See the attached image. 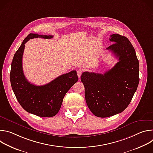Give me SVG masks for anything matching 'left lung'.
<instances>
[{
	"label": "left lung",
	"instance_id": "8db88e82",
	"mask_svg": "<svg viewBox=\"0 0 153 153\" xmlns=\"http://www.w3.org/2000/svg\"><path fill=\"white\" fill-rule=\"evenodd\" d=\"M50 39L53 36L30 33L23 40L15 53L10 74L13 91L24 110L39 117H49L56 116L60 110V100L62 96L77 82L76 71L60 75L50 83L37 86L28 81L22 67V57L25 44L34 38Z\"/></svg>",
	"mask_w": 153,
	"mask_h": 153
}]
</instances>
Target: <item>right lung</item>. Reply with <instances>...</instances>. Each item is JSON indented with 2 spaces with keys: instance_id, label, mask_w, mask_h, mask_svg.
I'll use <instances>...</instances> for the list:
<instances>
[{
  "instance_id": "add662e5",
  "label": "right lung",
  "mask_w": 153,
  "mask_h": 153,
  "mask_svg": "<svg viewBox=\"0 0 153 153\" xmlns=\"http://www.w3.org/2000/svg\"><path fill=\"white\" fill-rule=\"evenodd\" d=\"M110 41L113 43L106 49L119 62L103 74L85 71L80 77L87 105L99 117L122 112L131 100L139 83V63L131 43L117 34L111 35Z\"/></svg>"
}]
</instances>
